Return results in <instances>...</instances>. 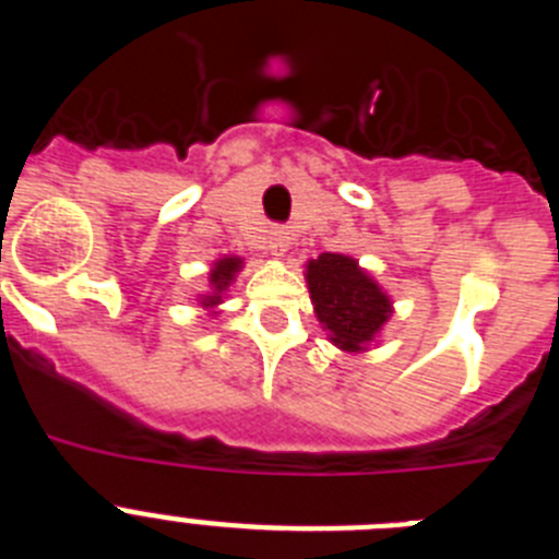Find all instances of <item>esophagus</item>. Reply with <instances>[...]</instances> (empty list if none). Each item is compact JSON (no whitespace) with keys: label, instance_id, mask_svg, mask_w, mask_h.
I'll return each mask as SVG.
<instances>
[{"label":"esophagus","instance_id":"1","mask_svg":"<svg viewBox=\"0 0 559 559\" xmlns=\"http://www.w3.org/2000/svg\"><path fill=\"white\" fill-rule=\"evenodd\" d=\"M269 249H271V254H276V257L285 254V251H288V231H283V229L271 231Z\"/></svg>","mask_w":559,"mask_h":559}]
</instances>
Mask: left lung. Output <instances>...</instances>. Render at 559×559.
I'll return each instance as SVG.
<instances>
[{"instance_id": "8db88e82", "label": "left lung", "mask_w": 559, "mask_h": 559, "mask_svg": "<svg viewBox=\"0 0 559 559\" xmlns=\"http://www.w3.org/2000/svg\"><path fill=\"white\" fill-rule=\"evenodd\" d=\"M308 288L316 316L335 347L358 353L392 313L389 296L358 269L353 257L322 254L308 263Z\"/></svg>"}]
</instances>
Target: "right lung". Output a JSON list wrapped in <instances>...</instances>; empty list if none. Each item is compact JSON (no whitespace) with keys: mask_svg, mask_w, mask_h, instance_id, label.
I'll return each instance as SVG.
<instances>
[{"mask_svg":"<svg viewBox=\"0 0 559 559\" xmlns=\"http://www.w3.org/2000/svg\"><path fill=\"white\" fill-rule=\"evenodd\" d=\"M237 269H240V260H237V257H224V260H218V263H215V269H212V274H210L212 285H215V294L206 296V299H204L206 308H210V305L221 302V294H224L226 285L235 280Z\"/></svg>","mask_w":559,"mask_h":559,"instance_id":"add662e5","label":"right lung"}]
</instances>
